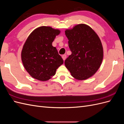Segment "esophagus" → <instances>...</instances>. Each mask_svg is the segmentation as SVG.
I'll list each match as a JSON object with an SVG mask.
<instances>
[{
	"instance_id": "1",
	"label": "esophagus",
	"mask_w": 124,
	"mask_h": 124,
	"mask_svg": "<svg viewBox=\"0 0 124 124\" xmlns=\"http://www.w3.org/2000/svg\"><path fill=\"white\" fill-rule=\"evenodd\" d=\"M66 57H67V55H66V54H64V55H63L62 56V58L63 61H65V60L66 58Z\"/></svg>"
}]
</instances>
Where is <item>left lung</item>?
<instances>
[{"instance_id": "8db88e82", "label": "left lung", "mask_w": 124, "mask_h": 124, "mask_svg": "<svg viewBox=\"0 0 124 124\" xmlns=\"http://www.w3.org/2000/svg\"><path fill=\"white\" fill-rule=\"evenodd\" d=\"M71 54L65 61L66 68L76 79L84 80L91 77L102 62V43L97 33L87 25L78 24L66 30Z\"/></svg>"}]
</instances>
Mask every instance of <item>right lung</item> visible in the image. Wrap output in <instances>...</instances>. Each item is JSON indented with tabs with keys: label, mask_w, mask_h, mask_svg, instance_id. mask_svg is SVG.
Instances as JSON below:
<instances>
[{
	"label": "right lung",
	"mask_w": 124,
	"mask_h": 124,
	"mask_svg": "<svg viewBox=\"0 0 124 124\" xmlns=\"http://www.w3.org/2000/svg\"><path fill=\"white\" fill-rule=\"evenodd\" d=\"M60 31L51 27L41 26L29 36L22 51L24 68L31 76L41 81L54 76L63 61L55 47L52 46Z\"/></svg>",
	"instance_id": "obj_1"
}]
</instances>
